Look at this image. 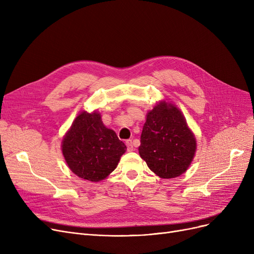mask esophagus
I'll use <instances>...</instances> for the list:
<instances>
[{"instance_id":"esophagus-1","label":"esophagus","mask_w":254,"mask_h":254,"mask_svg":"<svg viewBox=\"0 0 254 254\" xmlns=\"http://www.w3.org/2000/svg\"><path fill=\"white\" fill-rule=\"evenodd\" d=\"M126 144H127V147L128 151L134 150V145H132V141L131 140H127Z\"/></svg>"}]
</instances>
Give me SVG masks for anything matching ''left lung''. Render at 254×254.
I'll list each match as a JSON object with an SVG mask.
<instances>
[{
	"label": "left lung",
	"instance_id": "obj_1",
	"mask_svg": "<svg viewBox=\"0 0 254 254\" xmlns=\"http://www.w3.org/2000/svg\"><path fill=\"white\" fill-rule=\"evenodd\" d=\"M196 149L193 132L174 104L159 102L147 113L139 154L158 177L170 179L189 169Z\"/></svg>",
	"mask_w": 254,
	"mask_h": 254
}]
</instances>
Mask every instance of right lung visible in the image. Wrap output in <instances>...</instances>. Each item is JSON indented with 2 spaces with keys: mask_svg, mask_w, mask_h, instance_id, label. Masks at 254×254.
<instances>
[{
  "mask_svg": "<svg viewBox=\"0 0 254 254\" xmlns=\"http://www.w3.org/2000/svg\"><path fill=\"white\" fill-rule=\"evenodd\" d=\"M126 149L97 111L80 113L62 142L66 165L78 177L91 182H99L114 171Z\"/></svg>",
  "mask_w": 254,
  "mask_h": 254,
  "instance_id": "add662e5",
  "label": "right lung"
}]
</instances>
